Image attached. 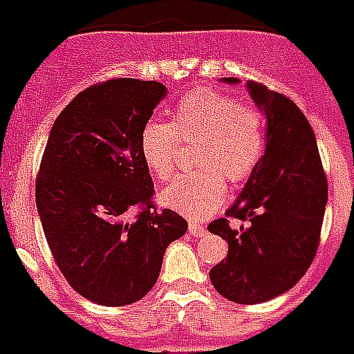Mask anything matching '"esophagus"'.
Segmentation results:
<instances>
[{
	"instance_id": "esophagus-1",
	"label": "esophagus",
	"mask_w": 354,
	"mask_h": 354,
	"mask_svg": "<svg viewBox=\"0 0 354 354\" xmlns=\"http://www.w3.org/2000/svg\"><path fill=\"white\" fill-rule=\"evenodd\" d=\"M189 232L192 234V236H205V234H207V229H205L204 225L192 221L189 225Z\"/></svg>"
}]
</instances>
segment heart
I'll return each mask as SVG.
<instances>
[{
    "label": "heart",
    "mask_w": 354,
    "mask_h": 354,
    "mask_svg": "<svg viewBox=\"0 0 354 354\" xmlns=\"http://www.w3.org/2000/svg\"><path fill=\"white\" fill-rule=\"evenodd\" d=\"M179 141L198 142L194 167L200 171L177 177L162 190L160 200L173 212L200 221L225 202V181L244 183L259 165L267 147L265 116L232 95L198 89L179 101L171 124L150 120L142 127V160L160 181L171 177Z\"/></svg>",
    "instance_id": "b5f03b06"
}]
</instances>
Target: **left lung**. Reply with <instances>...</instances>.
I'll use <instances>...</instances> for the list:
<instances>
[{"instance_id":"left-lung-1","label":"left lung","mask_w":354,"mask_h":354,"mask_svg":"<svg viewBox=\"0 0 354 354\" xmlns=\"http://www.w3.org/2000/svg\"><path fill=\"white\" fill-rule=\"evenodd\" d=\"M248 89L267 116V149L232 207L207 227L229 242L227 257L209 270L213 288L242 305L269 301L299 282L317 255L328 202L309 120L282 93L257 82ZM230 218L248 225L232 230Z\"/></svg>"}]
</instances>
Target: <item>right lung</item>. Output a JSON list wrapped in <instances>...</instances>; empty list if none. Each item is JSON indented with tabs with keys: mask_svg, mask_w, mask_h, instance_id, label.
I'll return each mask as SVG.
<instances>
[{
	"mask_svg": "<svg viewBox=\"0 0 354 354\" xmlns=\"http://www.w3.org/2000/svg\"><path fill=\"white\" fill-rule=\"evenodd\" d=\"M160 82L116 77L87 87L55 120L36 177L53 259L74 290L104 307L142 299L165 248L189 223L156 209L141 131L165 95Z\"/></svg>",
	"mask_w": 354,
	"mask_h": 354,
	"instance_id": "right-lung-1",
	"label": "right lung"
}]
</instances>
